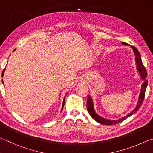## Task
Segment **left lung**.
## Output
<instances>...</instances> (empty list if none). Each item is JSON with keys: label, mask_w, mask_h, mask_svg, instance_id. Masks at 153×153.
Wrapping results in <instances>:
<instances>
[{"label": "left lung", "mask_w": 153, "mask_h": 153, "mask_svg": "<svg viewBox=\"0 0 153 153\" xmlns=\"http://www.w3.org/2000/svg\"><path fill=\"white\" fill-rule=\"evenodd\" d=\"M123 45L125 46H129L131 47V48L132 49V51L134 52V55H135V62H136V69L138 71V73L139 74L141 80L143 81V83H142V86H141V89H140V92L139 94V97H138V103L136 106V107L134 108V109L131 111L130 113H129L127 114L126 116L121 117L119 120H108V119H106L104 117H102L101 116H100L99 115L96 113V111L94 110V103H93V99L91 96L88 95V100H87V109L88 111L89 114L91 116L92 119L97 121L98 123L103 124V125H113V124H117L119 123H121V121H123V120H125L126 119L128 118L129 117H130L131 115L135 114L137 111H138V109L140 108L141 105L143 102L144 98V94H145V91H146L147 85H148V80L146 79L147 78V72L146 69L143 65V63L142 62V59H141V55L140 54L139 51H138L136 47L134 46L129 45L128 44L125 43V42H121Z\"/></svg>", "instance_id": "left-lung-1"}]
</instances>
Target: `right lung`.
Listing matches in <instances>:
<instances>
[{
  "label": "right lung",
  "mask_w": 153,
  "mask_h": 153,
  "mask_svg": "<svg viewBox=\"0 0 153 153\" xmlns=\"http://www.w3.org/2000/svg\"><path fill=\"white\" fill-rule=\"evenodd\" d=\"M15 51V50H14L13 51ZM5 68H6V67H5ZM5 68L3 69V71H2V76H3L4 73V71H5ZM2 84H4L3 80H2ZM67 94H68V93H67ZM67 94H66V95H67ZM66 95H65V96H66ZM65 97H64V98H63V105H62V108H61V110H63V107H64V105H65Z\"/></svg>",
  "instance_id": "right-lung-1"
}]
</instances>
